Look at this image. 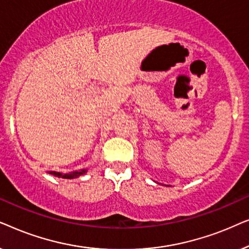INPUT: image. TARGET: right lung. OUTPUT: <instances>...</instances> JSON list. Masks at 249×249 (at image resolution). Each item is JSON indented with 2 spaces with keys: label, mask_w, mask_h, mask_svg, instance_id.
<instances>
[{
  "label": "right lung",
  "mask_w": 249,
  "mask_h": 249,
  "mask_svg": "<svg viewBox=\"0 0 249 249\" xmlns=\"http://www.w3.org/2000/svg\"><path fill=\"white\" fill-rule=\"evenodd\" d=\"M87 170L86 169H83L80 170V171H73V172H69V173H60V172H55V171H50L51 175L55 176V177H59V178H63V179H73V178H78V177L84 175V173H86Z\"/></svg>",
  "instance_id": "add662e5"
}]
</instances>
